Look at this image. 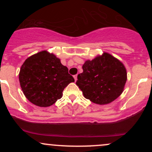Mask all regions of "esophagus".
<instances>
[{
    "mask_svg": "<svg viewBox=\"0 0 152 152\" xmlns=\"http://www.w3.org/2000/svg\"><path fill=\"white\" fill-rule=\"evenodd\" d=\"M74 79H75V81H77V75H74Z\"/></svg>",
    "mask_w": 152,
    "mask_h": 152,
    "instance_id": "1",
    "label": "esophagus"
}]
</instances>
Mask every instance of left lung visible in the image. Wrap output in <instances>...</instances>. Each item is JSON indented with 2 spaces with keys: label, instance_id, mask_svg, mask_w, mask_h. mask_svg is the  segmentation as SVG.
<instances>
[{
  "label": "left lung",
  "instance_id": "1",
  "mask_svg": "<svg viewBox=\"0 0 152 152\" xmlns=\"http://www.w3.org/2000/svg\"><path fill=\"white\" fill-rule=\"evenodd\" d=\"M82 69L83 73L78 75L76 83L91 102L108 104L123 92L127 79L126 68L111 54L104 53L86 61Z\"/></svg>",
  "mask_w": 152,
  "mask_h": 152
}]
</instances>
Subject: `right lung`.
<instances>
[{"instance_id": "1", "label": "right lung", "mask_w": 152, "mask_h": 152, "mask_svg": "<svg viewBox=\"0 0 152 152\" xmlns=\"http://www.w3.org/2000/svg\"><path fill=\"white\" fill-rule=\"evenodd\" d=\"M19 81L28 100L41 107L50 106L60 99L63 91L74 78L60 59L46 50L28 57L23 64Z\"/></svg>"}]
</instances>
